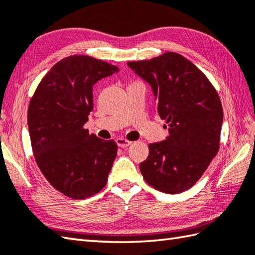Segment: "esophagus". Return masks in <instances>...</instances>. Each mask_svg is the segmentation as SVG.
I'll return each mask as SVG.
<instances>
[{
	"label": "esophagus",
	"mask_w": 255,
	"mask_h": 255,
	"mask_svg": "<svg viewBox=\"0 0 255 255\" xmlns=\"http://www.w3.org/2000/svg\"><path fill=\"white\" fill-rule=\"evenodd\" d=\"M116 143H117L118 147H121V148H127V147H129V145H130L132 142L129 141V140H127V139H125V138H117V139H116Z\"/></svg>",
	"instance_id": "obj_1"
}]
</instances>
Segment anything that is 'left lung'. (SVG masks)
Wrapping results in <instances>:
<instances>
[{
    "label": "left lung",
    "instance_id": "left-lung-1",
    "mask_svg": "<svg viewBox=\"0 0 255 255\" xmlns=\"http://www.w3.org/2000/svg\"><path fill=\"white\" fill-rule=\"evenodd\" d=\"M152 89L169 136L149 144L140 171L149 185L178 194L191 188L219 149L224 112L215 88L191 61L175 52L128 62Z\"/></svg>",
    "mask_w": 255,
    "mask_h": 255
}]
</instances>
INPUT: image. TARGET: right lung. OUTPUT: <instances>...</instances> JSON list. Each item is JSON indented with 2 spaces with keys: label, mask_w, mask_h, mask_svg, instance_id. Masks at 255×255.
<instances>
[{
  "label": "right lung",
  "mask_w": 255,
  "mask_h": 255,
  "mask_svg": "<svg viewBox=\"0 0 255 255\" xmlns=\"http://www.w3.org/2000/svg\"><path fill=\"white\" fill-rule=\"evenodd\" d=\"M119 71L95 58L74 55L57 62L32 95L27 123L36 163L57 191L73 199L99 193L117 154L114 140L90 134L93 85Z\"/></svg>",
  "instance_id": "add662e5"
}]
</instances>
